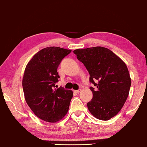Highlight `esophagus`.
Returning <instances> with one entry per match:
<instances>
[{
  "instance_id": "esophagus-1",
  "label": "esophagus",
  "mask_w": 147,
  "mask_h": 147,
  "mask_svg": "<svg viewBox=\"0 0 147 147\" xmlns=\"http://www.w3.org/2000/svg\"><path fill=\"white\" fill-rule=\"evenodd\" d=\"M80 91H81V90H74V92L76 93H79Z\"/></svg>"
}]
</instances>
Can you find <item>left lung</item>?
<instances>
[{
    "instance_id": "obj_1",
    "label": "left lung",
    "mask_w": 147,
    "mask_h": 147,
    "mask_svg": "<svg viewBox=\"0 0 147 147\" xmlns=\"http://www.w3.org/2000/svg\"><path fill=\"white\" fill-rule=\"evenodd\" d=\"M90 74L93 98L88 102L95 118L108 120L118 114L129 95L131 80L128 68L120 57L102 47L74 51Z\"/></svg>"
}]
</instances>
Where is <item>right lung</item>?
Instances as JSON below:
<instances>
[{"label":"right lung","instance_id":"obj_1","mask_svg":"<svg viewBox=\"0 0 147 147\" xmlns=\"http://www.w3.org/2000/svg\"><path fill=\"white\" fill-rule=\"evenodd\" d=\"M71 52L49 47L37 52L27 65L22 81L27 104L37 117L48 122H56L67 113L73 92L59 87L57 68Z\"/></svg>","mask_w":147,"mask_h":147}]
</instances>
